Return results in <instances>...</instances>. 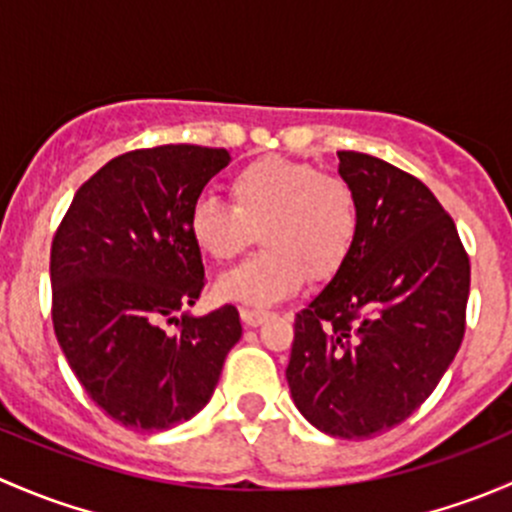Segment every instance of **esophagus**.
Here are the masks:
<instances>
[{
  "mask_svg": "<svg viewBox=\"0 0 512 512\" xmlns=\"http://www.w3.org/2000/svg\"><path fill=\"white\" fill-rule=\"evenodd\" d=\"M240 319L245 327H260L262 322L267 319L265 309H252V307H242L240 309Z\"/></svg>",
  "mask_w": 512,
  "mask_h": 512,
  "instance_id": "1",
  "label": "esophagus"
}]
</instances>
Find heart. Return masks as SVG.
Returning a JSON list of instances; mask_svg holds the SVG:
<instances>
[{
  "instance_id": "obj_1",
  "label": "heart",
  "mask_w": 512,
  "mask_h": 512,
  "mask_svg": "<svg viewBox=\"0 0 512 512\" xmlns=\"http://www.w3.org/2000/svg\"><path fill=\"white\" fill-rule=\"evenodd\" d=\"M232 205L195 200L193 245L210 262H230L260 235L265 250L218 280L220 299L270 307L297 292L307 275L327 282L344 270L359 237V195L339 173L282 156L257 158L227 183Z\"/></svg>"
}]
</instances>
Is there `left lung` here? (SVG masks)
<instances>
[{
  "label": "left lung",
  "instance_id": "1",
  "mask_svg": "<svg viewBox=\"0 0 512 512\" xmlns=\"http://www.w3.org/2000/svg\"><path fill=\"white\" fill-rule=\"evenodd\" d=\"M337 156L359 195V237L344 270L294 317L287 384L319 431L371 438L414 414L451 366L471 260L421 180L366 153Z\"/></svg>",
  "mask_w": 512,
  "mask_h": 512
}]
</instances>
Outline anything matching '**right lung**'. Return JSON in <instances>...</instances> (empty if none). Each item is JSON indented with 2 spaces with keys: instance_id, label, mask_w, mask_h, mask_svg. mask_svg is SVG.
<instances>
[{
  "instance_id": "add662e5",
  "label": "right lung",
  "mask_w": 512,
  "mask_h": 512,
  "mask_svg": "<svg viewBox=\"0 0 512 512\" xmlns=\"http://www.w3.org/2000/svg\"><path fill=\"white\" fill-rule=\"evenodd\" d=\"M227 163L225 148L188 143L123 153L76 190L51 242L61 352L91 401L126 428L193 418L242 337L232 304L178 319L205 287L190 208Z\"/></svg>"
}]
</instances>
